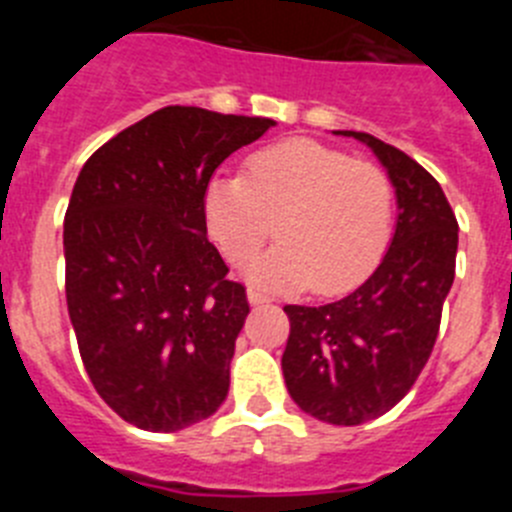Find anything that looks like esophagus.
I'll use <instances>...</instances> for the list:
<instances>
[{
    "label": "esophagus",
    "instance_id": "34e87169",
    "mask_svg": "<svg viewBox=\"0 0 512 512\" xmlns=\"http://www.w3.org/2000/svg\"><path fill=\"white\" fill-rule=\"evenodd\" d=\"M248 302H251V305H264V302H271V297L264 295L261 289L248 287Z\"/></svg>",
    "mask_w": 512,
    "mask_h": 512
}]
</instances>
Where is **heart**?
<instances>
[{
    "instance_id": "heart-1",
    "label": "heart",
    "mask_w": 512,
    "mask_h": 512,
    "mask_svg": "<svg viewBox=\"0 0 512 512\" xmlns=\"http://www.w3.org/2000/svg\"><path fill=\"white\" fill-rule=\"evenodd\" d=\"M395 192L382 166L338 148L295 138L261 148L246 161V176H212L202 212L212 241L233 264L253 259V282L307 284L333 295L366 277L390 241Z\"/></svg>"
}]
</instances>
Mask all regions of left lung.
Wrapping results in <instances>:
<instances>
[{
	"mask_svg": "<svg viewBox=\"0 0 512 512\" xmlns=\"http://www.w3.org/2000/svg\"><path fill=\"white\" fill-rule=\"evenodd\" d=\"M372 148L397 197V225L382 264L359 289L328 305H284L282 372L312 418L361 425L408 395L441 325L454 284L459 223L441 184L400 148L369 133L336 130Z\"/></svg>",
	"mask_w": 512,
	"mask_h": 512,
	"instance_id": "obj_1",
	"label": "left lung"
}]
</instances>
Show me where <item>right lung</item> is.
<instances>
[{
	"mask_svg": "<svg viewBox=\"0 0 512 512\" xmlns=\"http://www.w3.org/2000/svg\"><path fill=\"white\" fill-rule=\"evenodd\" d=\"M271 125L174 104L79 171L63 220L69 318L94 390L143 431H182L228 397L248 300L207 241L202 194Z\"/></svg>",
	"mask_w": 512,
	"mask_h": 512,
	"instance_id": "right-lung-1",
	"label": "right lung"
}]
</instances>
